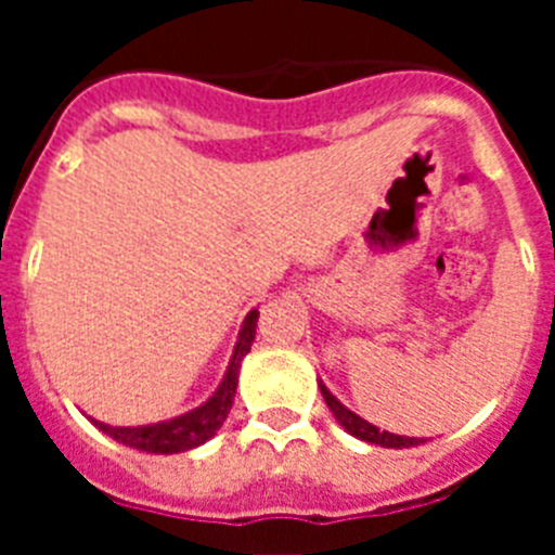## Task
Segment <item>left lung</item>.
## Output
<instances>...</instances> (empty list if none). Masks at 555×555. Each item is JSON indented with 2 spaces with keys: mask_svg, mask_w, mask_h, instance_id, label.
<instances>
[{
  "mask_svg": "<svg viewBox=\"0 0 555 555\" xmlns=\"http://www.w3.org/2000/svg\"><path fill=\"white\" fill-rule=\"evenodd\" d=\"M320 391L322 397H325L327 409L333 411V416L338 420V425L347 430L350 436H356V439H361V442H370V444H380V448H416V444H423L425 439H416V436H400V434H389V430H380L375 428L372 423H366L364 416H358L356 411L347 409L341 400H338L336 395H333L331 389H327L325 384L320 380Z\"/></svg>",
  "mask_w": 555,
  "mask_h": 555,
  "instance_id": "8db88e82",
  "label": "left lung"
}]
</instances>
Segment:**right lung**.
<instances>
[{"label": "right lung", "instance_id": "add662e5", "mask_svg": "<svg viewBox=\"0 0 555 555\" xmlns=\"http://www.w3.org/2000/svg\"><path fill=\"white\" fill-rule=\"evenodd\" d=\"M255 325H258V308L244 317L242 331H238V338H235L233 356H230V364L224 370L222 380H219L217 391L205 400L197 409L185 411L180 416H171V420H164V423H150V425H107L88 416L102 434H107L116 442L127 444L132 450H144V453H185V450H194L199 444H205L210 436H217V430L222 428V423L228 420L230 409H233V397L235 386H238V370H242L244 356L249 352L255 341Z\"/></svg>", "mask_w": 555, "mask_h": 555}]
</instances>
